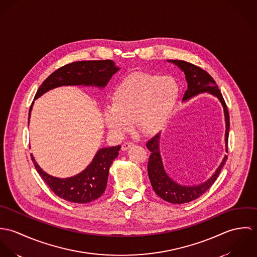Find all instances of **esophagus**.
I'll return each instance as SVG.
<instances>
[{
  "label": "esophagus",
  "instance_id": "esophagus-1",
  "mask_svg": "<svg viewBox=\"0 0 257 257\" xmlns=\"http://www.w3.org/2000/svg\"><path fill=\"white\" fill-rule=\"evenodd\" d=\"M134 146H135L134 143H132V142H126V143H124V144L121 146V149L124 151V150H127L128 148H131V147H134Z\"/></svg>",
  "mask_w": 257,
  "mask_h": 257
}]
</instances>
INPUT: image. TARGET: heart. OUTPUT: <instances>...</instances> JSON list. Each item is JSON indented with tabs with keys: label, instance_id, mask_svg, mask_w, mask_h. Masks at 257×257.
<instances>
[{
	"label": "heart",
	"instance_id": "b5f03b06",
	"mask_svg": "<svg viewBox=\"0 0 257 257\" xmlns=\"http://www.w3.org/2000/svg\"><path fill=\"white\" fill-rule=\"evenodd\" d=\"M179 97V86L170 76L136 72L118 82L104 111L107 127L122 136L132 127L145 137L160 133L168 122Z\"/></svg>",
	"mask_w": 257,
	"mask_h": 257
}]
</instances>
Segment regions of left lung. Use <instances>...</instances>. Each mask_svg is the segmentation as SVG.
<instances>
[{"instance_id":"obj_1","label":"left lung","mask_w":257,"mask_h":257,"mask_svg":"<svg viewBox=\"0 0 257 257\" xmlns=\"http://www.w3.org/2000/svg\"><path fill=\"white\" fill-rule=\"evenodd\" d=\"M177 65L185 74L186 81L188 83V88L183 96V101H187L194 96H197L201 93H210L216 96L223 108L224 120H225V151L227 152V142H228V133H229V114L226 108L225 102L222 98L220 89L216 84L213 77L203 70L202 68L186 62L183 60H168ZM159 138L160 133L154 136L151 140L147 143V147L150 151V155L147 163V172L151 186L154 192L164 201L172 204H184L189 203L200 196H202L213 184L217 180L222 166L224 165L227 155H224L220 166L213 174V176L204 183L194 186H183L173 181L166 173L160 151H159Z\"/></svg>"}]
</instances>
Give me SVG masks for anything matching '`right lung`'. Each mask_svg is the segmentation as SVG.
Returning <instances> with one entry per match:
<instances>
[{
  "label": "right lung",
  "mask_w": 257,
  "mask_h": 257,
  "mask_svg": "<svg viewBox=\"0 0 257 257\" xmlns=\"http://www.w3.org/2000/svg\"><path fill=\"white\" fill-rule=\"evenodd\" d=\"M118 69L112 60L76 61L66 64L43 81L37 90L35 100L47 91L60 86L84 85L104 88ZM32 109L33 104L29 116H31ZM119 149L120 146L101 148L85 170L76 176L62 179L44 172L36 162L33 154L31 156L38 174L55 195L71 203L86 204L100 198L105 192L110 165L117 157Z\"/></svg>",
  "instance_id": "add662e5"
}]
</instances>
